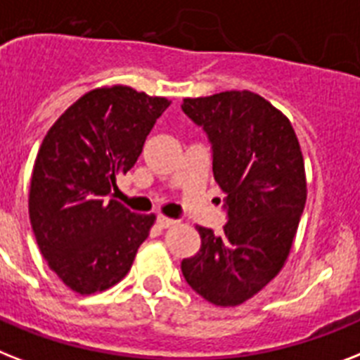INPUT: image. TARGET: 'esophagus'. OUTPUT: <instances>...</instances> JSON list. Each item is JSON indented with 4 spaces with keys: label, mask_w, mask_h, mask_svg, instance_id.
I'll list each match as a JSON object with an SVG mask.
<instances>
[{
    "label": "esophagus",
    "mask_w": 360,
    "mask_h": 360,
    "mask_svg": "<svg viewBox=\"0 0 360 360\" xmlns=\"http://www.w3.org/2000/svg\"><path fill=\"white\" fill-rule=\"evenodd\" d=\"M157 224H159V227H162V229H166V227L175 226L177 221L172 220V218H168V216H162V214H160L159 218H157Z\"/></svg>",
    "instance_id": "esophagus-1"
}]
</instances>
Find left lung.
<instances>
[{
    "label": "left lung",
    "instance_id": "8db88e82",
    "mask_svg": "<svg viewBox=\"0 0 360 360\" xmlns=\"http://www.w3.org/2000/svg\"><path fill=\"white\" fill-rule=\"evenodd\" d=\"M181 109L209 134L212 174L229 216L221 235L195 227L201 248L181 270L212 305H242L290 255L307 201L300 140L290 120L250 90L185 98Z\"/></svg>",
    "mask_w": 360,
    "mask_h": 360
}]
</instances>
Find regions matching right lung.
Wrapping results in <instances>:
<instances>
[{"label": "right lung", "instance_id": "obj_1", "mask_svg": "<svg viewBox=\"0 0 360 360\" xmlns=\"http://www.w3.org/2000/svg\"><path fill=\"white\" fill-rule=\"evenodd\" d=\"M170 103L125 84L99 86L70 105L44 136L29 218L48 266L81 296L122 281L150 235L157 216L131 212L110 195Z\"/></svg>", "mask_w": 360, "mask_h": 360}]
</instances>
